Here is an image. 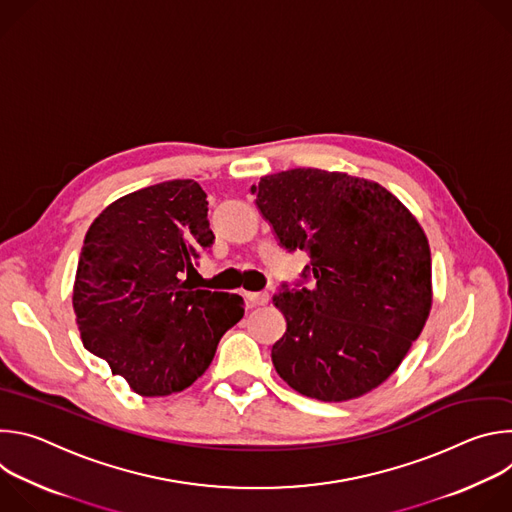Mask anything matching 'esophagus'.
Wrapping results in <instances>:
<instances>
[{
  "instance_id": "obj_1",
  "label": "esophagus",
  "mask_w": 512,
  "mask_h": 512,
  "mask_svg": "<svg viewBox=\"0 0 512 512\" xmlns=\"http://www.w3.org/2000/svg\"><path fill=\"white\" fill-rule=\"evenodd\" d=\"M245 296L251 306H265L269 302V294H265V291H249Z\"/></svg>"
}]
</instances>
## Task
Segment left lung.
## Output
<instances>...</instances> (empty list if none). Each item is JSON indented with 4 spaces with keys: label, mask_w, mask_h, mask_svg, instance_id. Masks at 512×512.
<instances>
[{
    "label": "left lung",
    "mask_w": 512,
    "mask_h": 512,
    "mask_svg": "<svg viewBox=\"0 0 512 512\" xmlns=\"http://www.w3.org/2000/svg\"><path fill=\"white\" fill-rule=\"evenodd\" d=\"M251 192L279 245L310 255L302 279L281 283L273 296L285 318V334L271 348L277 375L318 401L373 391L395 373L429 316L423 229L389 190L340 172L287 170Z\"/></svg>",
    "instance_id": "obj_1"
}]
</instances>
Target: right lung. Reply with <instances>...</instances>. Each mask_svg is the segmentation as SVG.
Returning a JSON list of instances; mask_svg holds the SVG:
<instances>
[{
    "label": "right lung",
    "mask_w": 512,
    "mask_h": 512,
    "mask_svg": "<svg viewBox=\"0 0 512 512\" xmlns=\"http://www.w3.org/2000/svg\"><path fill=\"white\" fill-rule=\"evenodd\" d=\"M206 214L198 182L170 180L115 200L87 231L72 289L83 344L143 397L190 387L245 314L239 294L188 285L214 243Z\"/></svg>",
    "instance_id": "right-lung-1"
}]
</instances>
